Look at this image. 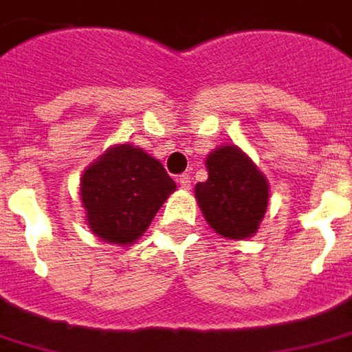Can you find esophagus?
I'll list each match as a JSON object with an SVG mask.
<instances>
[{"mask_svg": "<svg viewBox=\"0 0 352 352\" xmlns=\"http://www.w3.org/2000/svg\"><path fill=\"white\" fill-rule=\"evenodd\" d=\"M179 185H181V188H190V175L188 173H183V175H179Z\"/></svg>", "mask_w": 352, "mask_h": 352, "instance_id": "34e87169", "label": "esophagus"}]
</instances>
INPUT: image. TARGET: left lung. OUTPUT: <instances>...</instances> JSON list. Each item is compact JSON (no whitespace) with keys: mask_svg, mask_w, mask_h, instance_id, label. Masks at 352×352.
<instances>
[{"mask_svg":"<svg viewBox=\"0 0 352 352\" xmlns=\"http://www.w3.org/2000/svg\"><path fill=\"white\" fill-rule=\"evenodd\" d=\"M208 179L197 183L195 197L204 220L228 239L257 234L269 204V181L237 146H220L206 157Z\"/></svg>","mask_w":352,"mask_h":352,"instance_id":"obj_1","label":"left lung"}]
</instances>
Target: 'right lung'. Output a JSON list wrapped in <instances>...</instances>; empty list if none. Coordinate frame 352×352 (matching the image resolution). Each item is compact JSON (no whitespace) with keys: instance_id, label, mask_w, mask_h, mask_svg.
Segmentation results:
<instances>
[{"instance_id":"add662e5","label":"right lung","mask_w":352,"mask_h":352,"mask_svg":"<svg viewBox=\"0 0 352 352\" xmlns=\"http://www.w3.org/2000/svg\"><path fill=\"white\" fill-rule=\"evenodd\" d=\"M175 188L164 165L130 144L107 150L79 183L87 226L115 245L134 243Z\"/></svg>"}]
</instances>
